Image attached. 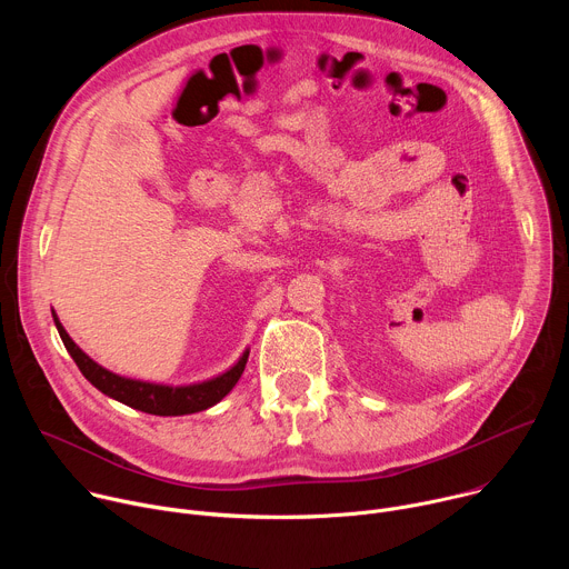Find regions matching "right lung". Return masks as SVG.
I'll use <instances>...</instances> for the list:
<instances>
[{"mask_svg": "<svg viewBox=\"0 0 569 569\" xmlns=\"http://www.w3.org/2000/svg\"><path fill=\"white\" fill-rule=\"evenodd\" d=\"M51 315H53V321H56V329L60 333V340H62L64 349L69 351V356L73 358V362L78 365L80 373H83L106 396L128 405V408H132V410L154 415V417L193 415V412H202V410L211 408V405L220 402L233 389V385L238 382L242 371H246L248 356H250V351H246L231 369H227L224 373H220L216 378H209L204 382L173 387V385L134 380V378L112 373L106 367H101L99 362H94L83 349H80L67 336L58 315L56 312H51Z\"/></svg>", "mask_w": 569, "mask_h": 569, "instance_id": "1", "label": "right lung"}]
</instances>
